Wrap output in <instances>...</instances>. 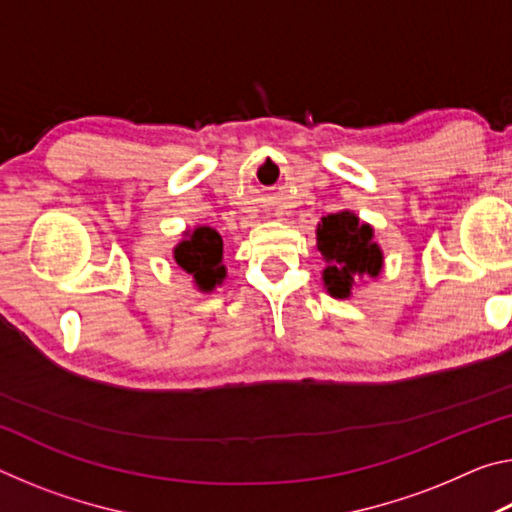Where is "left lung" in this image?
I'll return each mask as SVG.
<instances>
[{"label":"left lung","mask_w":512,"mask_h":512,"mask_svg":"<svg viewBox=\"0 0 512 512\" xmlns=\"http://www.w3.org/2000/svg\"><path fill=\"white\" fill-rule=\"evenodd\" d=\"M318 250L329 264L323 273L325 287L336 298H348L352 275L375 277L381 271V250L372 244V228L352 212L323 216L318 223Z\"/></svg>","instance_id":"obj_1"}]
</instances>
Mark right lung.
Returning <instances> with one entry per match:
<instances>
[{
	"instance_id": "add662e5",
	"label": "right lung",
	"mask_w": 512,
	"mask_h": 512,
	"mask_svg": "<svg viewBox=\"0 0 512 512\" xmlns=\"http://www.w3.org/2000/svg\"><path fill=\"white\" fill-rule=\"evenodd\" d=\"M173 257L178 266H183V271L194 275L203 291H212L225 277V266H221L223 241L219 232L212 228H196L173 250Z\"/></svg>"
}]
</instances>
